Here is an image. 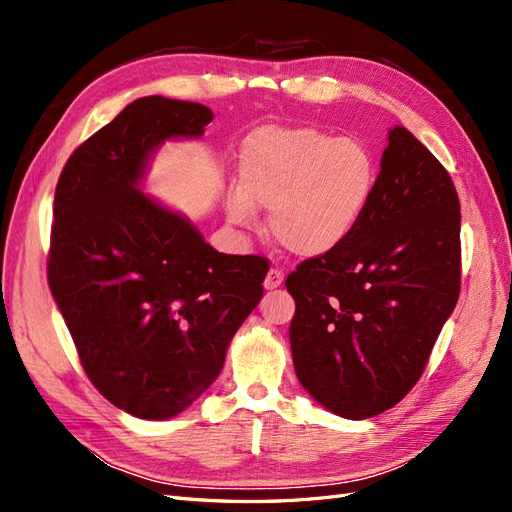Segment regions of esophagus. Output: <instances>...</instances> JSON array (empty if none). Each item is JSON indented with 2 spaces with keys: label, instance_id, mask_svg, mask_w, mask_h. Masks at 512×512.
Returning <instances> with one entry per match:
<instances>
[{
  "label": "esophagus",
  "instance_id": "1",
  "mask_svg": "<svg viewBox=\"0 0 512 512\" xmlns=\"http://www.w3.org/2000/svg\"><path fill=\"white\" fill-rule=\"evenodd\" d=\"M282 282H284V273L277 271V269H271V271L267 273V277H265V288H267V290H273V288H277V286H282Z\"/></svg>",
  "mask_w": 512,
  "mask_h": 512
}]
</instances>
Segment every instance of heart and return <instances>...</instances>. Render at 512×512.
Here are the masks:
<instances>
[{"label":"heart","instance_id":"1","mask_svg":"<svg viewBox=\"0 0 512 512\" xmlns=\"http://www.w3.org/2000/svg\"><path fill=\"white\" fill-rule=\"evenodd\" d=\"M241 188L228 194L230 220L254 226L256 207L284 250L318 258L339 250L361 226L376 192L378 168L359 138L316 128H260L239 160Z\"/></svg>","mask_w":512,"mask_h":512}]
</instances>
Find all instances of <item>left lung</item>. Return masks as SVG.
Instances as JSON below:
<instances>
[{
  "label": "left lung",
  "instance_id": "1",
  "mask_svg": "<svg viewBox=\"0 0 512 512\" xmlns=\"http://www.w3.org/2000/svg\"><path fill=\"white\" fill-rule=\"evenodd\" d=\"M459 224L446 168L404 126L389 130L361 226L286 277L294 371L320 406L361 421L421 378L459 299Z\"/></svg>",
  "mask_w": 512,
  "mask_h": 512
}]
</instances>
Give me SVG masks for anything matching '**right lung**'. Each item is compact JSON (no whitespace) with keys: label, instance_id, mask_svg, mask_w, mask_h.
<instances>
[{"label":"right lung","instance_id":"right-lung-1","mask_svg":"<svg viewBox=\"0 0 512 512\" xmlns=\"http://www.w3.org/2000/svg\"><path fill=\"white\" fill-rule=\"evenodd\" d=\"M198 102L138 98L76 149L55 190L49 286L96 389L149 421L183 412L220 376L262 297L267 258L222 254L141 192L149 158L200 138Z\"/></svg>","mask_w":512,"mask_h":512}]
</instances>
